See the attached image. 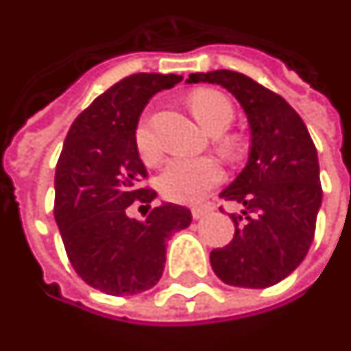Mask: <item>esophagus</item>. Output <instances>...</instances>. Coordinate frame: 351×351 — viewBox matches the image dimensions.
<instances>
[{
    "label": "esophagus",
    "instance_id": "1",
    "mask_svg": "<svg viewBox=\"0 0 351 351\" xmlns=\"http://www.w3.org/2000/svg\"><path fill=\"white\" fill-rule=\"evenodd\" d=\"M215 209V205L213 203H207V205H199V207H193L192 209V217L197 220V218H203L207 213Z\"/></svg>",
    "mask_w": 351,
    "mask_h": 351
}]
</instances>
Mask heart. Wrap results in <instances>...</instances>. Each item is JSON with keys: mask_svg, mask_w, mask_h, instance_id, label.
Segmentation results:
<instances>
[{"mask_svg": "<svg viewBox=\"0 0 351 351\" xmlns=\"http://www.w3.org/2000/svg\"><path fill=\"white\" fill-rule=\"evenodd\" d=\"M190 108L193 116L210 133H220L234 121V106L226 95L215 89H199L192 93ZM134 142L141 158L154 163L159 156L158 142L150 131V125L141 121L134 133ZM222 148L230 154L237 150V142L232 136L220 138ZM224 176V171L213 158H173L169 159L158 178L159 192L167 199L178 203H193L201 199L210 188H215Z\"/></svg>", "mask_w": 351, "mask_h": 351, "instance_id": "b5f03b06", "label": "heart"}]
</instances>
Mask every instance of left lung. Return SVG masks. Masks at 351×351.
Returning a JSON list of instances; mask_svg holds the SVG:
<instances>
[{
  "mask_svg": "<svg viewBox=\"0 0 351 351\" xmlns=\"http://www.w3.org/2000/svg\"><path fill=\"white\" fill-rule=\"evenodd\" d=\"M188 83H213L232 93L251 129L247 165L220 192L243 209L230 215L234 239L210 252V266L226 285H276L298 268L313 241L323 192L312 136L285 99L243 73L197 72Z\"/></svg>",
  "mask_w": 351,
  "mask_h": 351,
  "instance_id": "left-lung-1",
  "label": "left lung"
}]
</instances>
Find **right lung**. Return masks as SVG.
<instances>
[{"instance_id": "right-lung-1", "label": "right lung", "mask_w": 351, "mask_h": 351, "mask_svg": "<svg viewBox=\"0 0 351 351\" xmlns=\"http://www.w3.org/2000/svg\"><path fill=\"white\" fill-rule=\"evenodd\" d=\"M176 73H133L85 108L68 131L55 173V220L73 269L106 295L148 291L165 268L167 239L190 226L192 213L161 203L146 220L127 217L133 201L158 193L141 188L146 167L134 142L142 110Z\"/></svg>"}]
</instances>
